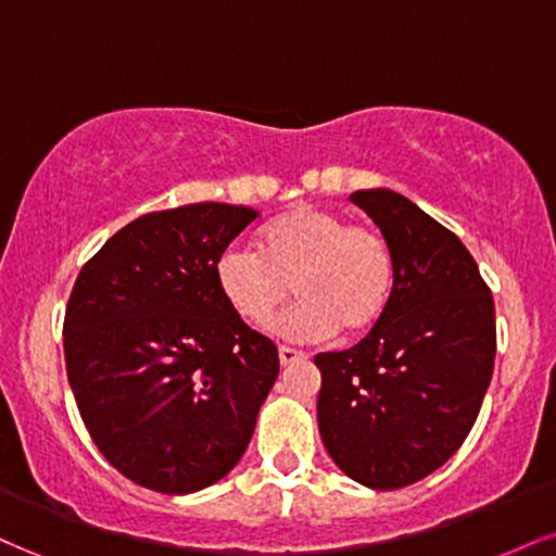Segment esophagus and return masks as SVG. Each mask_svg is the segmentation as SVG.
<instances>
[{
    "mask_svg": "<svg viewBox=\"0 0 556 556\" xmlns=\"http://www.w3.org/2000/svg\"><path fill=\"white\" fill-rule=\"evenodd\" d=\"M305 353L303 350H295V348H287V344H279V363L282 366H292V363L303 361Z\"/></svg>",
    "mask_w": 556,
    "mask_h": 556,
    "instance_id": "34e87169",
    "label": "esophagus"
}]
</instances>
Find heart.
I'll list each match as a JSON object with an SVG mask.
<instances>
[{"instance_id": "1", "label": "heart", "mask_w": 556, "mask_h": 556, "mask_svg": "<svg viewBox=\"0 0 556 556\" xmlns=\"http://www.w3.org/2000/svg\"><path fill=\"white\" fill-rule=\"evenodd\" d=\"M216 287L242 321H266L292 285L300 300L271 321L287 340H327L337 329L363 334L387 314L397 264L379 229L300 203L258 229V251L227 248L214 266Z\"/></svg>"}]
</instances>
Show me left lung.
I'll return each instance as SVG.
<instances>
[{
    "label": "left lung",
    "instance_id": "left-lung-1",
    "mask_svg": "<svg viewBox=\"0 0 556 556\" xmlns=\"http://www.w3.org/2000/svg\"><path fill=\"white\" fill-rule=\"evenodd\" d=\"M350 201L379 225L397 282L355 348L314 358L318 431L342 473L389 491L442 468L473 429L494 371V298L460 238L405 195Z\"/></svg>",
    "mask_w": 556,
    "mask_h": 556
}]
</instances>
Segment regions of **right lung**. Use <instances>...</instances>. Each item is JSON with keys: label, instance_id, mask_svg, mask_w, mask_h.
I'll return each mask as SVG.
<instances>
[{"label": "right lung", "instance_id": "right-lung-1", "mask_svg": "<svg viewBox=\"0 0 556 556\" xmlns=\"http://www.w3.org/2000/svg\"><path fill=\"white\" fill-rule=\"evenodd\" d=\"M256 208L190 203L138 216L83 264L65 311L83 424L138 486L190 494L225 478L279 374L277 344L216 287V258Z\"/></svg>", "mask_w": 556, "mask_h": 556}]
</instances>
